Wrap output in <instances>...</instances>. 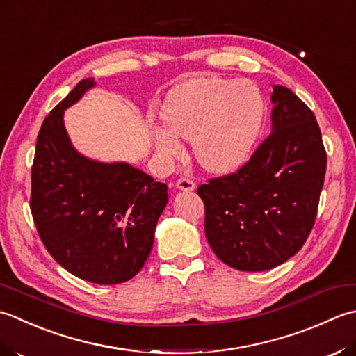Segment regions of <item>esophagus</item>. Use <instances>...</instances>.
<instances>
[{
	"label": "esophagus",
	"mask_w": 356,
	"mask_h": 356,
	"mask_svg": "<svg viewBox=\"0 0 356 356\" xmlns=\"http://www.w3.org/2000/svg\"><path fill=\"white\" fill-rule=\"evenodd\" d=\"M177 187L179 188V191H186V192H191V191H195V183L192 179H188L186 177H181L177 179Z\"/></svg>",
	"instance_id": "esophagus-1"
}]
</instances>
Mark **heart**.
Returning <instances> with one entry per match:
<instances>
[{
    "instance_id": "1",
    "label": "heart",
    "mask_w": 356,
    "mask_h": 356,
    "mask_svg": "<svg viewBox=\"0 0 356 356\" xmlns=\"http://www.w3.org/2000/svg\"><path fill=\"white\" fill-rule=\"evenodd\" d=\"M164 127H154L164 156L181 152L178 138L192 140L197 161L207 172L229 173L248 161L264 120V98L249 81L192 78L169 92L161 111Z\"/></svg>"
}]
</instances>
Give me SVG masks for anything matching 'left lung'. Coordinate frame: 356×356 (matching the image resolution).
<instances>
[{
	"label": "left lung",
	"mask_w": 356,
	"mask_h": 356,
	"mask_svg": "<svg viewBox=\"0 0 356 356\" xmlns=\"http://www.w3.org/2000/svg\"><path fill=\"white\" fill-rule=\"evenodd\" d=\"M272 132L244 165L197 192L204 230L224 264L273 269L298 252L315 224L325 154L314 112L284 86H273Z\"/></svg>",
	"instance_id": "1"
}]
</instances>
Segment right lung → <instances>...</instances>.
Segmentation results:
<instances>
[{"instance_id": "right-lung-1", "label": "right lung", "mask_w": 356, "mask_h": 356, "mask_svg": "<svg viewBox=\"0 0 356 356\" xmlns=\"http://www.w3.org/2000/svg\"><path fill=\"white\" fill-rule=\"evenodd\" d=\"M95 86L81 79L42 121L32 165L31 210L58 264L95 284H120L143 269L168 186L127 163L79 155L64 129L69 106Z\"/></svg>"}]
</instances>
